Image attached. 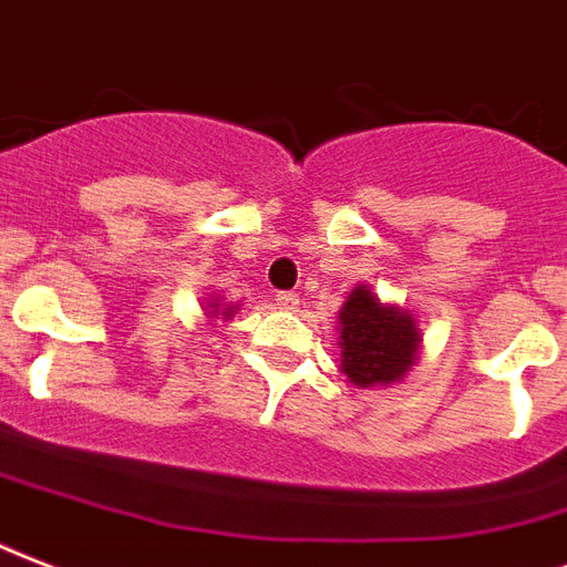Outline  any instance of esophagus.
<instances>
[{"mask_svg": "<svg viewBox=\"0 0 567 567\" xmlns=\"http://www.w3.org/2000/svg\"><path fill=\"white\" fill-rule=\"evenodd\" d=\"M275 301H278L280 310H296L298 307L296 292H278V296H275Z\"/></svg>", "mask_w": 567, "mask_h": 567, "instance_id": "esophagus-1", "label": "esophagus"}]
</instances>
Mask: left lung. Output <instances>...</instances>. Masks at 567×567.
<instances>
[{
    "instance_id": "left-lung-1",
    "label": "left lung",
    "mask_w": 567,
    "mask_h": 567,
    "mask_svg": "<svg viewBox=\"0 0 567 567\" xmlns=\"http://www.w3.org/2000/svg\"><path fill=\"white\" fill-rule=\"evenodd\" d=\"M340 370L354 388H390L420 361L423 333L411 310L381 301L370 284H358L337 313Z\"/></svg>"
}]
</instances>
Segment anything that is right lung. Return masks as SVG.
<instances>
[{
    "label": "right lung",
    "instance_id": "obj_1",
    "mask_svg": "<svg viewBox=\"0 0 567 567\" xmlns=\"http://www.w3.org/2000/svg\"><path fill=\"white\" fill-rule=\"evenodd\" d=\"M236 310H239V305H227V301H221V298H218V296H209L204 301L206 324H215V322H218V319H221V322H227V319H230V316H234Z\"/></svg>",
    "mask_w": 567,
    "mask_h": 567
}]
</instances>
